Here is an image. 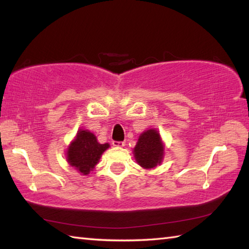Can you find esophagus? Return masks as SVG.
Segmentation results:
<instances>
[{
	"mask_svg": "<svg viewBox=\"0 0 249 249\" xmlns=\"http://www.w3.org/2000/svg\"><path fill=\"white\" fill-rule=\"evenodd\" d=\"M112 144H113V146H116V147H123L125 145V142H123V141H113Z\"/></svg>",
	"mask_w": 249,
	"mask_h": 249,
	"instance_id": "1",
	"label": "esophagus"
}]
</instances>
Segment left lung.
Segmentation results:
<instances>
[{"label":"left lung","mask_w":249,"mask_h":249,"mask_svg":"<svg viewBox=\"0 0 249 249\" xmlns=\"http://www.w3.org/2000/svg\"><path fill=\"white\" fill-rule=\"evenodd\" d=\"M134 156L138 165L146 170L161 165L165 156V143L156 128L143 131L134 147Z\"/></svg>","instance_id":"8db88e82"}]
</instances>
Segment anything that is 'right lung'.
I'll return each instance as SVG.
<instances>
[{
  "label": "right lung",
  "instance_id": "right-lung-1",
  "mask_svg": "<svg viewBox=\"0 0 249 249\" xmlns=\"http://www.w3.org/2000/svg\"><path fill=\"white\" fill-rule=\"evenodd\" d=\"M109 146V143L100 144L93 133L81 128L67 147L66 160L82 176H88L94 170L103 153Z\"/></svg>",
  "mask_w": 249,
  "mask_h": 249
}]
</instances>
